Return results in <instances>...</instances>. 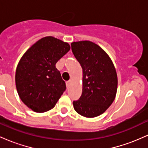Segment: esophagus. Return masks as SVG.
<instances>
[{"label": "esophagus", "instance_id": "esophagus-1", "mask_svg": "<svg viewBox=\"0 0 148 148\" xmlns=\"http://www.w3.org/2000/svg\"><path fill=\"white\" fill-rule=\"evenodd\" d=\"M71 83H72V81H71V80H69V81H67V82H66V85H67V87H69V86H70Z\"/></svg>", "mask_w": 148, "mask_h": 148}]
</instances>
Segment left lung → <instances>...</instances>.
Masks as SVG:
<instances>
[{"mask_svg":"<svg viewBox=\"0 0 148 148\" xmlns=\"http://www.w3.org/2000/svg\"><path fill=\"white\" fill-rule=\"evenodd\" d=\"M72 51L83 69V90L74 110L86 118L102 114L114 101L118 77L113 62L101 47L90 41L74 42Z\"/></svg>","mask_w":148,"mask_h":148,"instance_id":"obj_1","label":"left lung"}]
</instances>
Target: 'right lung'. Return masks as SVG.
Listing matches in <instances>:
<instances>
[{
	"label": "right lung",
	"instance_id": "right-lung-1",
	"mask_svg": "<svg viewBox=\"0 0 148 148\" xmlns=\"http://www.w3.org/2000/svg\"><path fill=\"white\" fill-rule=\"evenodd\" d=\"M69 49L67 42L45 37L28 49L20 60L15 74L16 90L21 101L33 111L51 110L66 90L56 64Z\"/></svg>",
	"mask_w": 148,
	"mask_h": 148
}]
</instances>
